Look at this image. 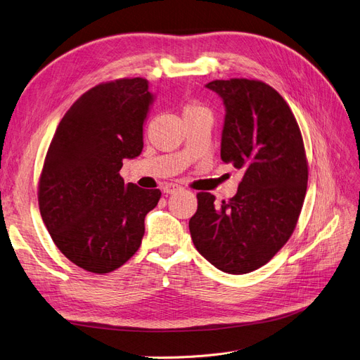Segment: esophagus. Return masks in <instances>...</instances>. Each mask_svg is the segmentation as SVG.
<instances>
[{"instance_id":"1","label":"esophagus","mask_w":360,"mask_h":360,"mask_svg":"<svg viewBox=\"0 0 360 360\" xmlns=\"http://www.w3.org/2000/svg\"><path fill=\"white\" fill-rule=\"evenodd\" d=\"M181 188L179 186V184H174V183H168V184H165V186H163V193H174V192H177V191H180Z\"/></svg>"}]
</instances>
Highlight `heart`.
<instances>
[{"label": "heart", "instance_id": "b5f03b06", "mask_svg": "<svg viewBox=\"0 0 360 360\" xmlns=\"http://www.w3.org/2000/svg\"><path fill=\"white\" fill-rule=\"evenodd\" d=\"M200 110H204V108H202L201 105H198V103H195V102H191V103H188L186 106H184V110H183V114H191V112H195V111H200Z\"/></svg>", "mask_w": 360, "mask_h": 360}]
</instances>
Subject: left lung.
Instances as JSON below:
<instances>
[{
  "label": "left lung",
  "mask_w": 360,
  "mask_h": 360,
  "mask_svg": "<svg viewBox=\"0 0 360 360\" xmlns=\"http://www.w3.org/2000/svg\"><path fill=\"white\" fill-rule=\"evenodd\" d=\"M205 86L225 105L221 159L245 174L237 193L219 205L209 192L197 195L191 237L216 269L243 275L269 263L296 228L307 195V153L290 106L266 82L233 78Z\"/></svg>",
  "instance_id": "obj_1"
}]
</instances>
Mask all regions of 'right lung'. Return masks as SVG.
Returning a JSON list of instances; mask_svg holds the SVG:
<instances>
[{
	"instance_id": "add662e5",
	"label": "right lung",
	"mask_w": 360,
	"mask_h": 360,
	"mask_svg": "<svg viewBox=\"0 0 360 360\" xmlns=\"http://www.w3.org/2000/svg\"><path fill=\"white\" fill-rule=\"evenodd\" d=\"M153 94L144 78L102 82L64 114L43 163L39 209L53 243L73 264L110 274L141 246L159 189L124 184V159L143 151Z\"/></svg>"
}]
</instances>
